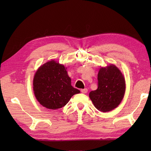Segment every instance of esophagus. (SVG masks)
I'll return each mask as SVG.
<instances>
[{"instance_id":"1","label":"esophagus","mask_w":151,"mask_h":151,"mask_svg":"<svg viewBox=\"0 0 151 151\" xmlns=\"http://www.w3.org/2000/svg\"><path fill=\"white\" fill-rule=\"evenodd\" d=\"M81 91V93H84V94H86V93H88V89H86V88H85V89H82Z\"/></svg>"}]
</instances>
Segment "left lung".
<instances>
[{
	"instance_id": "8db88e82",
	"label": "left lung",
	"mask_w": 151,
	"mask_h": 151,
	"mask_svg": "<svg viewBox=\"0 0 151 151\" xmlns=\"http://www.w3.org/2000/svg\"><path fill=\"white\" fill-rule=\"evenodd\" d=\"M98 89L89 93L96 108L107 112L116 108L125 92V81L121 71L113 64L101 67L98 74Z\"/></svg>"
}]
</instances>
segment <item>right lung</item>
<instances>
[{
	"label": "right lung",
	"mask_w": 151,
	"mask_h": 151,
	"mask_svg": "<svg viewBox=\"0 0 151 151\" xmlns=\"http://www.w3.org/2000/svg\"><path fill=\"white\" fill-rule=\"evenodd\" d=\"M63 65L51 60L39 67L33 79V91L36 99L50 109L61 108L72 96L80 93L73 88L71 79Z\"/></svg>",
	"instance_id": "obj_1"
}]
</instances>
